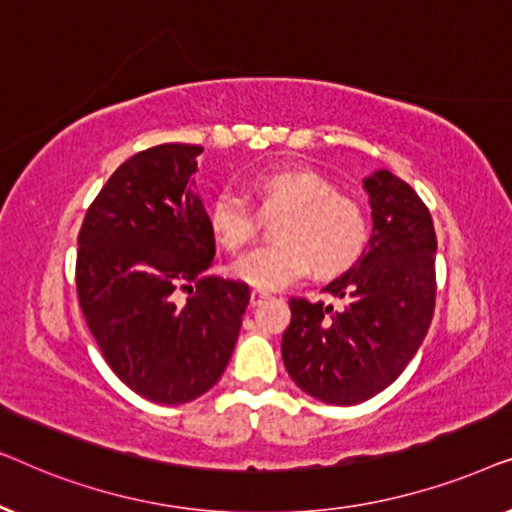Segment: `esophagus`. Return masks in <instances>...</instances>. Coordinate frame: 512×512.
Returning <instances> with one entry per match:
<instances>
[{
	"mask_svg": "<svg viewBox=\"0 0 512 512\" xmlns=\"http://www.w3.org/2000/svg\"><path fill=\"white\" fill-rule=\"evenodd\" d=\"M265 298H268V293H265V291H251V298H249V303L256 307V305H261Z\"/></svg>",
	"mask_w": 512,
	"mask_h": 512,
	"instance_id": "1",
	"label": "esophagus"
}]
</instances>
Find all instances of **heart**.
Segmentation results:
<instances>
[{
	"label": "heart",
	"instance_id": "obj_1",
	"mask_svg": "<svg viewBox=\"0 0 512 512\" xmlns=\"http://www.w3.org/2000/svg\"><path fill=\"white\" fill-rule=\"evenodd\" d=\"M261 214L284 212L275 228L277 244L258 247L233 263V277L254 289L275 291L312 268L333 277L359 261L366 249L368 214L352 195L310 167H277L251 179ZM209 228L228 251H240L258 233V214L240 193L221 191L209 202Z\"/></svg>",
	"mask_w": 512,
	"mask_h": 512
}]
</instances>
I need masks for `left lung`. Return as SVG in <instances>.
<instances>
[{
    "mask_svg": "<svg viewBox=\"0 0 512 512\" xmlns=\"http://www.w3.org/2000/svg\"><path fill=\"white\" fill-rule=\"evenodd\" d=\"M373 235L359 261L324 286L333 305L291 298L286 373L305 394L356 405L387 389L426 338L436 305V230L422 198L389 170L363 179Z\"/></svg>",
    "mask_w": 512,
    "mask_h": 512,
    "instance_id": "left-lung-1",
    "label": "left lung"
}]
</instances>
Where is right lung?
I'll use <instances>...</instances> for the list:
<instances>
[{"label":"right lung","instance_id":"add662e5","mask_svg":"<svg viewBox=\"0 0 512 512\" xmlns=\"http://www.w3.org/2000/svg\"><path fill=\"white\" fill-rule=\"evenodd\" d=\"M200 153L160 144L125 160L88 207L76 251V293L104 361L163 405L219 382L251 296L244 282L207 275L216 244L193 193Z\"/></svg>","mask_w":512,"mask_h":512}]
</instances>
